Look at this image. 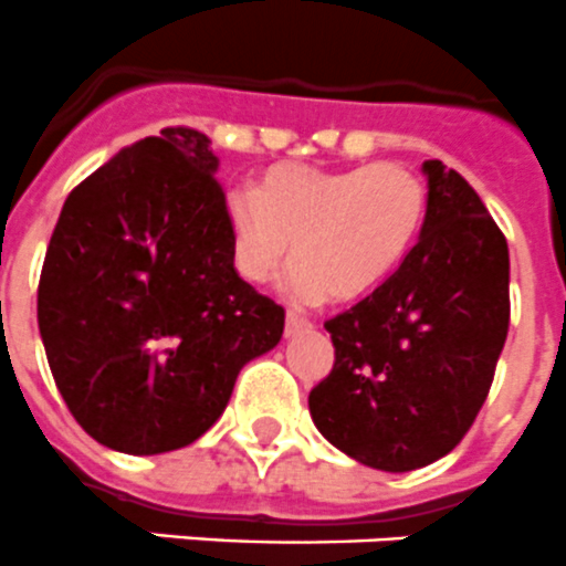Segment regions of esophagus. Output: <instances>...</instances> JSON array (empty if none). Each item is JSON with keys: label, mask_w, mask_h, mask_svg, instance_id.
Masks as SVG:
<instances>
[{"label": "esophagus", "mask_w": 566, "mask_h": 566, "mask_svg": "<svg viewBox=\"0 0 566 566\" xmlns=\"http://www.w3.org/2000/svg\"><path fill=\"white\" fill-rule=\"evenodd\" d=\"M306 329H312L310 321L297 315V312H289V315H286V338H294V335L306 333Z\"/></svg>", "instance_id": "1"}]
</instances>
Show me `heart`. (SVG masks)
<instances>
[{
	"label": "heart",
	"instance_id": "1",
	"mask_svg": "<svg viewBox=\"0 0 566 566\" xmlns=\"http://www.w3.org/2000/svg\"><path fill=\"white\" fill-rule=\"evenodd\" d=\"M424 213V181L396 161L349 170L274 165L260 190L237 185L222 202L237 272L269 283L294 245L289 292L303 303L373 292L413 249Z\"/></svg>",
	"mask_w": 566,
	"mask_h": 566
}]
</instances>
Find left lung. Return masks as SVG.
<instances>
[{"instance_id":"left-lung-1","label":"left lung","mask_w":566,"mask_h":566,"mask_svg":"<svg viewBox=\"0 0 566 566\" xmlns=\"http://www.w3.org/2000/svg\"><path fill=\"white\" fill-rule=\"evenodd\" d=\"M428 213L413 249L353 310L326 321L333 373L312 422L378 471L454 451L483 408L509 333V245L483 199L440 158L422 165Z\"/></svg>"}]
</instances>
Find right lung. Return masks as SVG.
Wrapping results in <instances>:
<instances>
[{"label":"right lung","instance_id":"1","mask_svg":"<svg viewBox=\"0 0 566 566\" xmlns=\"http://www.w3.org/2000/svg\"><path fill=\"white\" fill-rule=\"evenodd\" d=\"M217 170L208 135L167 126L77 185L51 233L36 292L51 376L120 454L199 440L283 335L286 312L233 269Z\"/></svg>","mask_w":566,"mask_h":566}]
</instances>
